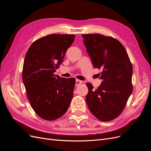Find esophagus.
Listing matches in <instances>:
<instances>
[{
	"label": "esophagus",
	"instance_id": "esophagus-1",
	"mask_svg": "<svg viewBox=\"0 0 151 151\" xmlns=\"http://www.w3.org/2000/svg\"><path fill=\"white\" fill-rule=\"evenodd\" d=\"M81 84H82V81H81L78 80V79H76V86H79Z\"/></svg>",
	"mask_w": 151,
	"mask_h": 151
}]
</instances>
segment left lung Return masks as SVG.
Masks as SVG:
<instances>
[{
	"instance_id": "1",
	"label": "left lung",
	"mask_w": 151,
	"mask_h": 151,
	"mask_svg": "<svg viewBox=\"0 0 151 151\" xmlns=\"http://www.w3.org/2000/svg\"><path fill=\"white\" fill-rule=\"evenodd\" d=\"M94 68H102L101 84L96 89L86 85V101L98 120L108 122L119 116L132 93L133 68L125 48L117 40L100 34L83 35Z\"/></svg>"
}]
</instances>
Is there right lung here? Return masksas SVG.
<instances>
[{
  "label": "right lung",
  "instance_id": "add662e5",
  "mask_svg": "<svg viewBox=\"0 0 151 151\" xmlns=\"http://www.w3.org/2000/svg\"><path fill=\"white\" fill-rule=\"evenodd\" d=\"M75 35L53 34L41 38L29 48L22 68V81L31 106L46 120L61 117L74 94V78L54 74L63 61Z\"/></svg>",
  "mask_w": 151,
  "mask_h": 151
}]
</instances>
